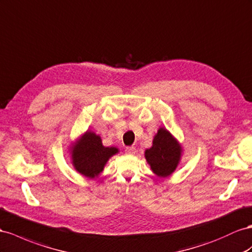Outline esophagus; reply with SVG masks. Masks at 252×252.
I'll return each mask as SVG.
<instances>
[{"label": "esophagus", "mask_w": 252, "mask_h": 252, "mask_svg": "<svg viewBox=\"0 0 252 252\" xmlns=\"http://www.w3.org/2000/svg\"><path fill=\"white\" fill-rule=\"evenodd\" d=\"M134 152H135V147L134 146H127L126 147V153L133 154Z\"/></svg>", "instance_id": "34e87169"}]
</instances>
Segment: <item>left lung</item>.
Here are the masks:
<instances>
[{
  "label": "left lung",
  "instance_id": "1",
  "mask_svg": "<svg viewBox=\"0 0 252 252\" xmlns=\"http://www.w3.org/2000/svg\"><path fill=\"white\" fill-rule=\"evenodd\" d=\"M181 148L171 133L160 128L153 141V146L146 149L145 158L156 175L166 177L178 165Z\"/></svg>",
  "mask_w": 252,
  "mask_h": 252
}]
</instances>
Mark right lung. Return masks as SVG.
Here are the masks:
<instances>
[{
    "label": "right lung",
    "mask_w": 252,
    "mask_h": 252,
    "mask_svg": "<svg viewBox=\"0 0 252 252\" xmlns=\"http://www.w3.org/2000/svg\"><path fill=\"white\" fill-rule=\"evenodd\" d=\"M117 153L118 148L103 146L98 135L87 131L73 148V164L80 174L94 178L103 171L108 159Z\"/></svg>",
    "instance_id": "right-lung-1"
}]
</instances>
